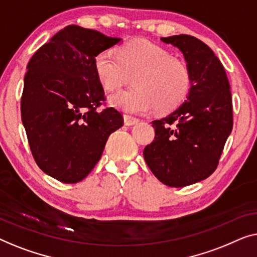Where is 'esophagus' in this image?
I'll return each mask as SVG.
<instances>
[{
    "mask_svg": "<svg viewBox=\"0 0 257 257\" xmlns=\"http://www.w3.org/2000/svg\"><path fill=\"white\" fill-rule=\"evenodd\" d=\"M123 118H124V124L125 125H134V124H136L137 122H139V118L130 116V115H124Z\"/></svg>",
    "mask_w": 257,
    "mask_h": 257,
    "instance_id": "1",
    "label": "esophagus"
}]
</instances>
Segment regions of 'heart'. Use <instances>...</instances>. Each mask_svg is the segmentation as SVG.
<instances>
[{
  "label": "heart",
  "mask_w": 257,
  "mask_h": 257,
  "mask_svg": "<svg viewBox=\"0 0 257 257\" xmlns=\"http://www.w3.org/2000/svg\"><path fill=\"white\" fill-rule=\"evenodd\" d=\"M97 80L114 92L133 78L135 87L114 94L110 103L124 111L144 114L156 108L169 113L180 106L191 88L187 65L168 50L146 39H135L120 46L117 56L103 51L94 58Z\"/></svg>",
  "instance_id": "1"
}]
</instances>
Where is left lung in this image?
Wrapping results in <instances>:
<instances>
[{"label": "left lung", "instance_id": "left-lung-1", "mask_svg": "<svg viewBox=\"0 0 257 257\" xmlns=\"http://www.w3.org/2000/svg\"><path fill=\"white\" fill-rule=\"evenodd\" d=\"M180 50L191 73L189 95L161 120L143 150L146 163L165 185L183 187L215 171L233 128L232 94L221 61L205 43L189 35L162 37Z\"/></svg>", "mask_w": 257, "mask_h": 257}]
</instances>
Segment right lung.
I'll return each instance as SVG.
<instances>
[{
    "label": "right lung",
    "mask_w": 257,
    "mask_h": 257,
    "mask_svg": "<svg viewBox=\"0 0 257 257\" xmlns=\"http://www.w3.org/2000/svg\"><path fill=\"white\" fill-rule=\"evenodd\" d=\"M121 38L68 25L29 61L21 100L22 122L36 163L61 183L85 178L103 153L108 137L123 125L104 101L94 58Z\"/></svg>",
    "instance_id": "right-lung-1"
}]
</instances>
